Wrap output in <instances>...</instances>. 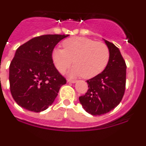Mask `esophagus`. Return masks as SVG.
<instances>
[{"label": "esophagus", "mask_w": 146, "mask_h": 146, "mask_svg": "<svg viewBox=\"0 0 146 146\" xmlns=\"http://www.w3.org/2000/svg\"><path fill=\"white\" fill-rule=\"evenodd\" d=\"M67 82L68 83H75L76 82V80H73V79H68Z\"/></svg>", "instance_id": "34e87169"}]
</instances>
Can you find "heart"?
I'll list each match as a JSON object with an SVG mask.
<instances>
[{
  "label": "heart",
  "instance_id": "heart-1",
  "mask_svg": "<svg viewBox=\"0 0 146 146\" xmlns=\"http://www.w3.org/2000/svg\"><path fill=\"white\" fill-rule=\"evenodd\" d=\"M64 49L56 48L53 59L58 70L64 73L74 61L72 76L91 78L101 73L108 63L110 51L106 44L86 37H73L65 40Z\"/></svg>",
  "mask_w": 146,
  "mask_h": 146
}]
</instances>
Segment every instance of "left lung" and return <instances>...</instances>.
<instances>
[{
  "instance_id": "left-lung-1",
  "label": "left lung",
  "mask_w": 146,
  "mask_h": 146,
  "mask_svg": "<svg viewBox=\"0 0 146 146\" xmlns=\"http://www.w3.org/2000/svg\"><path fill=\"white\" fill-rule=\"evenodd\" d=\"M110 58L101 73L87 80L88 90L79 97L85 111L93 115H100L112 111L123 97L126 81V65L119 49L104 40Z\"/></svg>"
}]
</instances>
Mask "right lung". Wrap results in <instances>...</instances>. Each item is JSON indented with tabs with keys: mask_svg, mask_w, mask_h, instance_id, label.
Here are the masks:
<instances>
[{
	"mask_svg": "<svg viewBox=\"0 0 146 146\" xmlns=\"http://www.w3.org/2000/svg\"><path fill=\"white\" fill-rule=\"evenodd\" d=\"M68 35L33 38L16 50L9 67L10 89L17 104L39 113L55 100L66 80L53 64L55 46Z\"/></svg>",
	"mask_w": 146,
	"mask_h": 146,
	"instance_id": "1",
	"label": "right lung"
}]
</instances>
